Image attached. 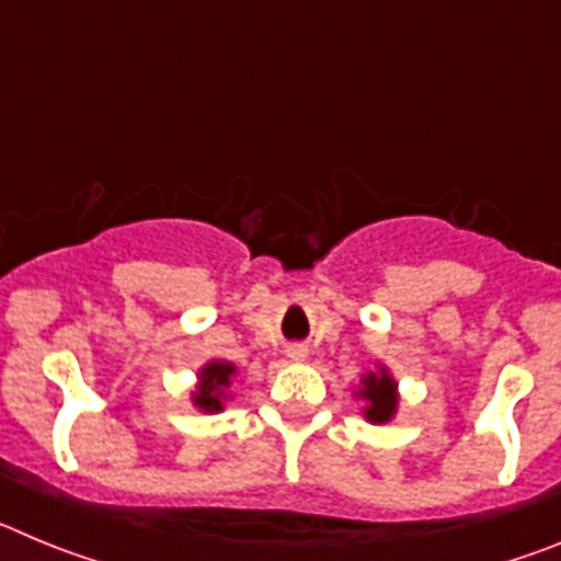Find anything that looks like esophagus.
Wrapping results in <instances>:
<instances>
[{
	"instance_id": "1",
	"label": "esophagus",
	"mask_w": 561,
	"mask_h": 561,
	"mask_svg": "<svg viewBox=\"0 0 561 561\" xmlns=\"http://www.w3.org/2000/svg\"><path fill=\"white\" fill-rule=\"evenodd\" d=\"M309 348L306 345H289V359H306Z\"/></svg>"
}]
</instances>
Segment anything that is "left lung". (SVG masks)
Masks as SVG:
<instances>
[{
    "label": "left lung",
    "instance_id": "obj_1",
    "mask_svg": "<svg viewBox=\"0 0 561 561\" xmlns=\"http://www.w3.org/2000/svg\"><path fill=\"white\" fill-rule=\"evenodd\" d=\"M362 381H365V388L359 390V396L368 399L365 419L374 421V424H385V421L393 419L399 396H396V381L390 379L388 370L381 368L379 374H368Z\"/></svg>",
    "mask_w": 561,
    "mask_h": 561
}]
</instances>
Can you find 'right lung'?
Segmentation results:
<instances>
[{"instance_id": "add662e5", "label": "right lung", "mask_w": 561, "mask_h": 561, "mask_svg": "<svg viewBox=\"0 0 561 561\" xmlns=\"http://www.w3.org/2000/svg\"><path fill=\"white\" fill-rule=\"evenodd\" d=\"M232 370L236 368L227 365V362H210L207 368H202L199 388L193 393V404H199V410H205V413H219L221 396H225V388H230Z\"/></svg>"}]
</instances>
